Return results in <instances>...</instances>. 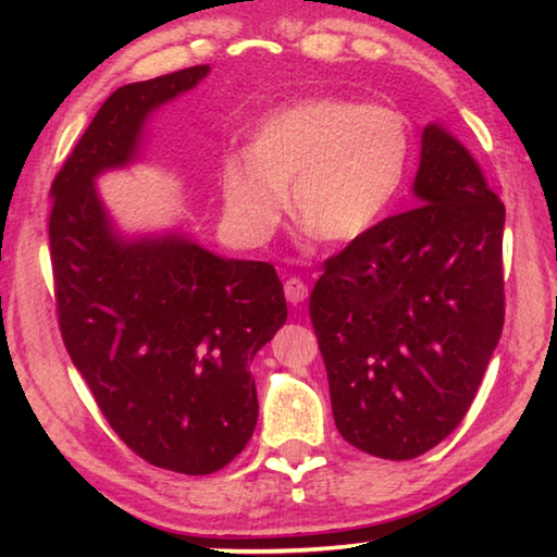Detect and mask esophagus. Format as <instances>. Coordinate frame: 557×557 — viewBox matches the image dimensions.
Listing matches in <instances>:
<instances>
[{
  "mask_svg": "<svg viewBox=\"0 0 557 557\" xmlns=\"http://www.w3.org/2000/svg\"><path fill=\"white\" fill-rule=\"evenodd\" d=\"M307 292H309L307 285L299 277H289L285 282V297L289 305H301V301L307 299Z\"/></svg>",
  "mask_w": 557,
  "mask_h": 557,
  "instance_id": "34e87169",
  "label": "esophagus"
}]
</instances>
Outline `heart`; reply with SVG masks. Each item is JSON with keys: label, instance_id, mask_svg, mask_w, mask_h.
Segmentation results:
<instances>
[{"label": "heart", "instance_id": "1", "mask_svg": "<svg viewBox=\"0 0 557 557\" xmlns=\"http://www.w3.org/2000/svg\"><path fill=\"white\" fill-rule=\"evenodd\" d=\"M405 115L358 100L317 98L270 115L250 139V157L221 164L225 215L248 240H265L287 209L314 238H363L388 213L410 166Z\"/></svg>", "mask_w": 557, "mask_h": 557}]
</instances>
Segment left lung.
I'll return each mask as SVG.
<instances>
[{"label": "left lung", "instance_id": "obj_1", "mask_svg": "<svg viewBox=\"0 0 557 557\" xmlns=\"http://www.w3.org/2000/svg\"><path fill=\"white\" fill-rule=\"evenodd\" d=\"M412 191L418 206L324 260L309 297L338 432L395 461L459 425L504 329L506 209L440 125Z\"/></svg>", "mask_w": 557, "mask_h": 557}]
</instances>
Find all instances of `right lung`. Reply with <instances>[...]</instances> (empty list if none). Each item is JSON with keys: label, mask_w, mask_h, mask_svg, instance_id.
I'll return each instance as SVG.
<instances>
[{"label": "right lung", "mask_w": 557, "mask_h": 557, "mask_svg": "<svg viewBox=\"0 0 557 557\" xmlns=\"http://www.w3.org/2000/svg\"><path fill=\"white\" fill-rule=\"evenodd\" d=\"M209 65L129 83L102 102L55 174L51 265L63 344L110 428L137 457L211 474L258 422L250 361L287 319L270 262L225 260L184 235L122 240L96 176L135 159L154 108Z\"/></svg>", "instance_id": "add662e5"}]
</instances>
